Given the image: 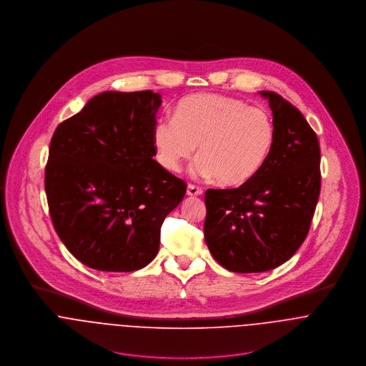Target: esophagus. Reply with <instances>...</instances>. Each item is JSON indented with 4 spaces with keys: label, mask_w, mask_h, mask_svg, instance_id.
<instances>
[{
    "label": "esophagus",
    "mask_w": 366,
    "mask_h": 366,
    "mask_svg": "<svg viewBox=\"0 0 366 366\" xmlns=\"http://www.w3.org/2000/svg\"><path fill=\"white\" fill-rule=\"evenodd\" d=\"M187 194L194 197V196H202L203 194V189L199 187V186H194V184H189L187 186Z\"/></svg>",
    "instance_id": "esophagus-1"
}]
</instances>
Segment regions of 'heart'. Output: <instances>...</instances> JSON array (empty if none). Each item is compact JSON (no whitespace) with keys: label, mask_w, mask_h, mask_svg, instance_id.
<instances>
[{"label":"heart","mask_w":366,"mask_h":366,"mask_svg":"<svg viewBox=\"0 0 366 366\" xmlns=\"http://www.w3.org/2000/svg\"><path fill=\"white\" fill-rule=\"evenodd\" d=\"M157 162L179 172L183 162L199 160L194 173L215 177L221 186L252 179L270 155L274 124L267 111L221 94L202 93L183 99L173 117L157 119L152 129Z\"/></svg>","instance_id":"1"}]
</instances>
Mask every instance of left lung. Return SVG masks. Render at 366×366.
<instances>
[{
  "label": "left lung",
  "mask_w": 366,
  "mask_h": 366,
  "mask_svg": "<svg viewBox=\"0 0 366 366\" xmlns=\"http://www.w3.org/2000/svg\"><path fill=\"white\" fill-rule=\"evenodd\" d=\"M274 144L261 170L237 189H209L204 238L211 255L237 273L266 272L305 242L321 189L320 144L303 114L273 92Z\"/></svg>",
  "instance_id": "8db88e82"
}]
</instances>
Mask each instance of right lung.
<instances>
[{
  "mask_svg": "<svg viewBox=\"0 0 366 366\" xmlns=\"http://www.w3.org/2000/svg\"><path fill=\"white\" fill-rule=\"evenodd\" d=\"M162 104L151 90L105 92L59 124L45 169L53 227L69 252L103 272L154 261L164 217L187 184L162 167L152 129Z\"/></svg>",
  "mask_w": 366,
  "mask_h": 366,
  "instance_id": "obj_1",
  "label": "right lung"
}]
</instances>
